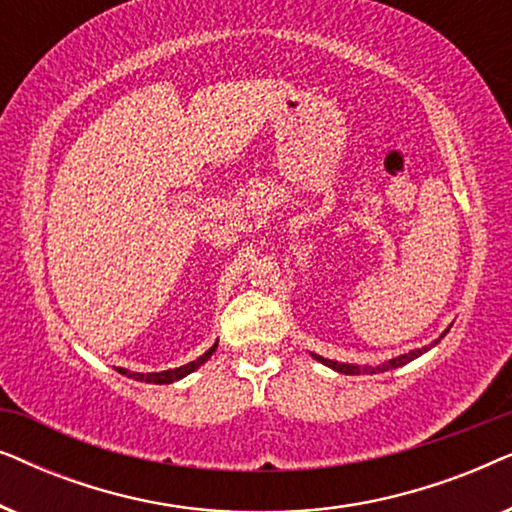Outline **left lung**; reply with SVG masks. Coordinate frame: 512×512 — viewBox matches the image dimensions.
<instances>
[{"instance_id":"obj_1","label":"left lung","mask_w":512,"mask_h":512,"mask_svg":"<svg viewBox=\"0 0 512 512\" xmlns=\"http://www.w3.org/2000/svg\"><path fill=\"white\" fill-rule=\"evenodd\" d=\"M447 333V331H445ZM443 333V335H445ZM443 335H440V338H443ZM440 340H436V342H431L429 347H422V349H415V352H408V354H401V356H396V359H391V361H387V363H382V366H363V368H359V366H352V363H338V361H331V359H324V356H317L314 354V359L317 361H321L324 363V366H328V368H333V370H338V373H345V375H361V373H384V370H391V368H398V366H405V363H410L412 359H417L419 354H424L426 349H431L433 345H438Z\"/></svg>"}]
</instances>
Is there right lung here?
I'll list each match as a JSON object with an SVG mask.
<instances>
[{
  "label": "right lung",
  "instance_id": "1",
  "mask_svg": "<svg viewBox=\"0 0 512 512\" xmlns=\"http://www.w3.org/2000/svg\"><path fill=\"white\" fill-rule=\"evenodd\" d=\"M216 345H219V342H214V347H209L207 352L200 356V359H195V361H191V363H186V366H181V368L163 370V373H130V370L118 368V373H121V375H128V377H132V380H137V382H149V384H172V382L181 380V377H186L188 373H193L195 368H200L202 363H205V361L209 359V356H212V354L216 352Z\"/></svg>",
  "mask_w": 512,
  "mask_h": 512
}]
</instances>
